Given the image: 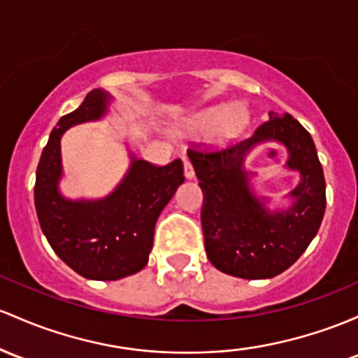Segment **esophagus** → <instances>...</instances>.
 I'll return each mask as SVG.
<instances>
[{
  "label": "esophagus",
  "mask_w": 358,
  "mask_h": 358,
  "mask_svg": "<svg viewBox=\"0 0 358 358\" xmlns=\"http://www.w3.org/2000/svg\"><path fill=\"white\" fill-rule=\"evenodd\" d=\"M183 175H185L187 180H192L195 176V171H194V166H192V163L188 161L187 158L183 159Z\"/></svg>",
  "instance_id": "34e87169"
}]
</instances>
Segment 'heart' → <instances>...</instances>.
Returning <instances> with one entry per match:
<instances>
[{"label":"heart","mask_w":358,"mask_h":358,"mask_svg":"<svg viewBox=\"0 0 358 358\" xmlns=\"http://www.w3.org/2000/svg\"><path fill=\"white\" fill-rule=\"evenodd\" d=\"M248 120V112L243 105H214L183 119L176 127V132L192 137L212 136L217 143H227L241 134Z\"/></svg>","instance_id":"heart-1"}]
</instances>
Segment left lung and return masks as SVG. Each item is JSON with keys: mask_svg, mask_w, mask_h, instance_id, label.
Wrapping results in <instances>:
<instances>
[{"mask_svg": "<svg viewBox=\"0 0 358 358\" xmlns=\"http://www.w3.org/2000/svg\"><path fill=\"white\" fill-rule=\"evenodd\" d=\"M253 137L217 152L188 151L203 194L202 229L212 265L233 277L272 278L287 270L316 236L326 209V183L311 134L290 113L268 112ZM277 142L288 149L286 167L300 183L284 210L258 198L244 166L250 149Z\"/></svg>", "mask_w": 358, "mask_h": 358, "instance_id": "obj_1", "label": "left lung"}]
</instances>
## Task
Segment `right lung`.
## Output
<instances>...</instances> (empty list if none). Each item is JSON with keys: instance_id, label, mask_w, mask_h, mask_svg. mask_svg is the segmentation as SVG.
Segmentation results:
<instances>
[{"instance_id": "obj_1", "label": "right lung", "mask_w": 358, "mask_h": 358, "mask_svg": "<svg viewBox=\"0 0 358 358\" xmlns=\"http://www.w3.org/2000/svg\"><path fill=\"white\" fill-rule=\"evenodd\" d=\"M110 101V93L92 90L80 107L61 117L35 176V210L42 233L57 257L90 280H119L146 266L156 221L185 182L180 159L155 166L129 152V170L107 197L68 199L61 194L62 134L73 125L103 119Z\"/></svg>"}]
</instances>
